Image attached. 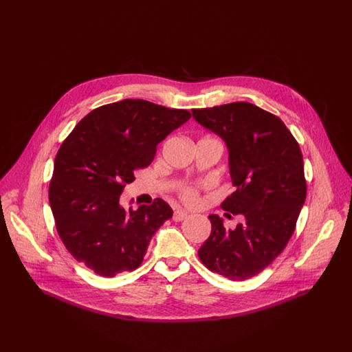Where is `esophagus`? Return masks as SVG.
<instances>
[{"label":"esophagus","mask_w":352,"mask_h":352,"mask_svg":"<svg viewBox=\"0 0 352 352\" xmlns=\"http://www.w3.org/2000/svg\"><path fill=\"white\" fill-rule=\"evenodd\" d=\"M186 217H188V213L182 211V210H177V211L174 212V214H173V220L174 221H181V220H184Z\"/></svg>","instance_id":"1"}]
</instances>
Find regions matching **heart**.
Wrapping results in <instances>:
<instances>
[{
    "instance_id": "b5f03b06",
    "label": "heart",
    "mask_w": 352,
    "mask_h": 352,
    "mask_svg": "<svg viewBox=\"0 0 352 352\" xmlns=\"http://www.w3.org/2000/svg\"><path fill=\"white\" fill-rule=\"evenodd\" d=\"M179 199L190 207H195L200 201V190L197 186L193 185H185L179 189Z\"/></svg>"
}]
</instances>
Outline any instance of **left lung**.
<instances>
[{
    "label": "left lung",
    "mask_w": 352,
    "mask_h": 352,
    "mask_svg": "<svg viewBox=\"0 0 352 352\" xmlns=\"http://www.w3.org/2000/svg\"><path fill=\"white\" fill-rule=\"evenodd\" d=\"M192 113L226 141L235 190L220 207L243 216L234 230H226L223 219L211 214V235L199 257L210 271L230 280L250 279L284 250L306 200L299 144L278 116L249 102Z\"/></svg>",
    "instance_id": "8db88e82"
}]
</instances>
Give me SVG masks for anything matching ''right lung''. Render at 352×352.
I'll return each mask as SVG.
<instances>
[{"instance_id":"obj_1","label":"right lung","mask_w":352,"mask_h":352,"mask_svg":"<svg viewBox=\"0 0 352 352\" xmlns=\"http://www.w3.org/2000/svg\"><path fill=\"white\" fill-rule=\"evenodd\" d=\"M192 114L144 99L94 109L63 141L49 185L57 232L72 256L96 275L139 268L157 228L173 216L162 199L129 211L120 195L151 164L157 144Z\"/></svg>"}]
</instances>
